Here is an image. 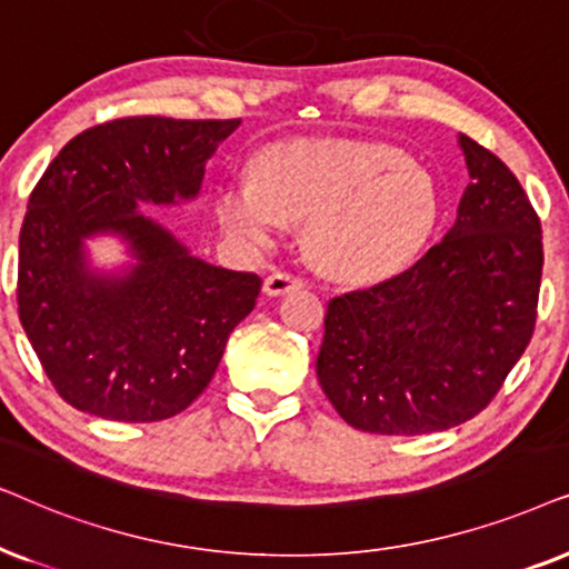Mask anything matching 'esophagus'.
Segmentation results:
<instances>
[{"label": "esophagus", "instance_id": "34e87169", "mask_svg": "<svg viewBox=\"0 0 569 569\" xmlns=\"http://www.w3.org/2000/svg\"><path fill=\"white\" fill-rule=\"evenodd\" d=\"M305 286V278L293 276V272H286V270H278V272H270L268 278H264V293L268 297H283V293L289 291H297Z\"/></svg>", "mask_w": 569, "mask_h": 569}]
</instances>
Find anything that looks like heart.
<instances>
[{"label": "heart", "mask_w": 569, "mask_h": 569, "mask_svg": "<svg viewBox=\"0 0 569 569\" xmlns=\"http://www.w3.org/2000/svg\"><path fill=\"white\" fill-rule=\"evenodd\" d=\"M223 229L270 247L286 221H307L309 254L338 278L392 276L439 221L435 181L403 150L367 140H286L262 150L254 179L218 192Z\"/></svg>", "instance_id": "1"}]
</instances>
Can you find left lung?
I'll list each match as a JSON object with an SVG mask.
<instances>
[{"label": "left lung", "mask_w": 569, "mask_h": 569, "mask_svg": "<svg viewBox=\"0 0 569 569\" xmlns=\"http://www.w3.org/2000/svg\"><path fill=\"white\" fill-rule=\"evenodd\" d=\"M458 221L419 262L330 299L317 380L340 419L372 435H429L491 403L531 343L541 221L515 173L460 134Z\"/></svg>", "instance_id": "left-lung-1"}]
</instances>
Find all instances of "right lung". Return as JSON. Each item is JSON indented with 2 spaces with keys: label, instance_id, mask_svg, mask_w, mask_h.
I'll return each mask as SVG.
<instances>
[{
  "label": "right lung",
  "instance_id": "1",
  "mask_svg": "<svg viewBox=\"0 0 569 569\" xmlns=\"http://www.w3.org/2000/svg\"><path fill=\"white\" fill-rule=\"evenodd\" d=\"M241 119L127 117L80 132L49 163L20 229L18 315L67 403L111 421H163L213 380L262 280L189 254L138 206L200 192ZM119 232L138 263L90 271L81 239Z\"/></svg>",
  "mask_w": 569,
  "mask_h": 569
}]
</instances>
